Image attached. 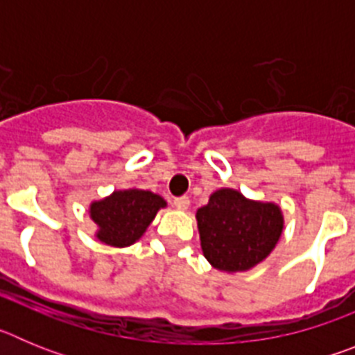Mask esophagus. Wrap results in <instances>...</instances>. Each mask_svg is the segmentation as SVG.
I'll return each mask as SVG.
<instances>
[{
  "mask_svg": "<svg viewBox=\"0 0 355 355\" xmlns=\"http://www.w3.org/2000/svg\"><path fill=\"white\" fill-rule=\"evenodd\" d=\"M174 206L181 211H187L190 208V199L188 197H178V199H174Z\"/></svg>",
  "mask_w": 355,
  "mask_h": 355,
  "instance_id": "obj_1",
  "label": "esophagus"
}]
</instances>
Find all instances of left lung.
Listing matches in <instances>:
<instances>
[{
	"label": "left lung",
	"mask_w": 355,
	"mask_h": 355,
	"mask_svg": "<svg viewBox=\"0 0 355 355\" xmlns=\"http://www.w3.org/2000/svg\"><path fill=\"white\" fill-rule=\"evenodd\" d=\"M196 218L205 258L227 274L247 272L268 258L284 229L275 202L247 199L234 188L213 192Z\"/></svg>",
	"instance_id": "8db88e82"
}]
</instances>
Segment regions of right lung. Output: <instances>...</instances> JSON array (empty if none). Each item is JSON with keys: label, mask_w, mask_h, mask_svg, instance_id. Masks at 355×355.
<instances>
[{"label": "right lung", "mask_w": 355, "mask_h": 355, "mask_svg": "<svg viewBox=\"0 0 355 355\" xmlns=\"http://www.w3.org/2000/svg\"><path fill=\"white\" fill-rule=\"evenodd\" d=\"M167 206L158 193L140 188L115 190L101 200L90 202V218L97 225L96 238L112 247H130L139 241L155 220L156 213Z\"/></svg>", "instance_id": "obj_1"}]
</instances>
